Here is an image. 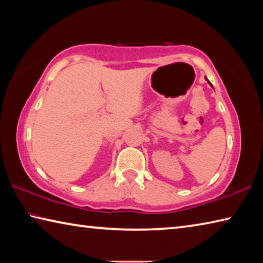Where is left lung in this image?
Returning a JSON list of instances; mask_svg holds the SVG:
<instances>
[{"instance_id": "1", "label": "left lung", "mask_w": 263, "mask_h": 263, "mask_svg": "<svg viewBox=\"0 0 263 263\" xmlns=\"http://www.w3.org/2000/svg\"><path fill=\"white\" fill-rule=\"evenodd\" d=\"M205 80H206V81H208V83H209V84H210V86L212 87V84H211V82H210V81H209V80H208L206 78H205ZM212 88H213V87H212Z\"/></svg>"}]
</instances>
